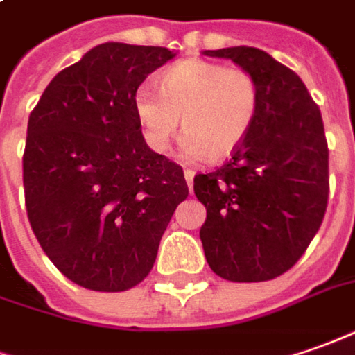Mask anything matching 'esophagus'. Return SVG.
<instances>
[{
	"label": "esophagus",
	"mask_w": 355,
	"mask_h": 355,
	"mask_svg": "<svg viewBox=\"0 0 355 355\" xmlns=\"http://www.w3.org/2000/svg\"><path fill=\"white\" fill-rule=\"evenodd\" d=\"M194 175H196V173H194L192 168H184V178H187L188 188H192V182H194Z\"/></svg>",
	"instance_id": "obj_1"
}]
</instances>
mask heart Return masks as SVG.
<instances>
[{"mask_svg": "<svg viewBox=\"0 0 355 355\" xmlns=\"http://www.w3.org/2000/svg\"><path fill=\"white\" fill-rule=\"evenodd\" d=\"M259 79L245 67L184 60L167 67L159 89L141 83L134 112L147 146L165 153L182 116V153L190 159L229 157L259 116Z\"/></svg>", "mask_w": 355, "mask_h": 355, "instance_id": "1", "label": "heart"}]
</instances>
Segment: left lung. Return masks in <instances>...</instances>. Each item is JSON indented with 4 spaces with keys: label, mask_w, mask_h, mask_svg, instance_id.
Instances as JSON below:
<instances>
[{
    "label": "left lung",
    "mask_w": 355,
    "mask_h": 355,
    "mask_svg": "<svg viewBox=\"0 0 355 355\" xmlns=\"http://www.w3.org/2000/svg\"><path fill=\"white\" fill-rule=\"evenodd\" d=\"M259 79V116L214 173L194 177L206 206L200 239L209 268L229 282L288 272L317 235L329 204V146L319 107L295 71L264 50H206Z\"/></svg>",
    "instance_id": "left-lung-1"
}]
</instances>
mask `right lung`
Instances as JSON below:
<instances>
[{"label":"right lung","instance_id":"obj_1","mask_svg":"<svg viewBox=\"0 0 355 355\" xmlns=\"http://www.w3.org/2000/svg\"><path fill=\"white\" fill-rule=\"evenodd\" d=\"M173 58L161 46H95L28 116L26 216L46 257L81 288L137 286L188 196L182 167L147 147L134 112L137 87Z\"/></svg>","mask_w":355,"mask_h":355}]
</instances>
